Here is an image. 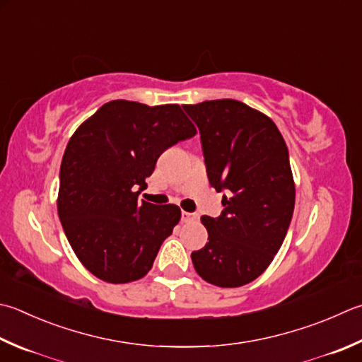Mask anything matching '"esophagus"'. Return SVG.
<instances>
[{
  "label": "esophagus",
  "mask_w": 362,
  "mask_h": 362,
  "mask_svg": "<svg viewBox=\"0 0 362 362\" xmlns=\"http://www.w3.org/2000/svg\"><path fill=\"white\" fill-rule=\"evenodd\" d=\"M195 219H197V214H194V213H187V211H182V213H181V221L182 222L189 223V222H194Z\"/></svg>",
  "instance_id": "34e87169"
}]
</instances>
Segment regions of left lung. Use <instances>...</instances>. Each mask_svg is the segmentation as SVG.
Returning <instances> with one entry per match:
<instances>
[{
    "instance_id": "left-lung-1",
    "label": "left lung",
    "mask_w": 362,
    "mask_h": 362,
    "mask_svg": "<svg viewBox=\"0 0 362 362\" xmlns=\"http://www.w3.org/2000/svg\"><path fill=\"white\" fill-rule=\"evenodd\" d=\"M200 131L219 217L203 216L208 243L192 252L199 276L222 288L249 284L281 249L295 209L288 148L271 118L235 99L182 105Z\"/></svg>"
}]
</instances>
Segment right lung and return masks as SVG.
I'll return each mask as SVG.
<instances>
[{
	"mask_svg": "<svg viewBox=\"0 0 362 362\" xmlns=\"http://www.w3.org/2000/svg\"><path fill=\"white\" fill-rule=\"evenodd\" d=\"M195 134L180 105L122 99L107 102L74 132L61 160L58 216L91 274L127 284L153 268L181 209L139 203V194L159 156Z\"/></svg>",
	"mask_w": 362,
	"mask_h": 362,
	"instance_id": "1",
	"label": "right lung"
}]
</instances>
